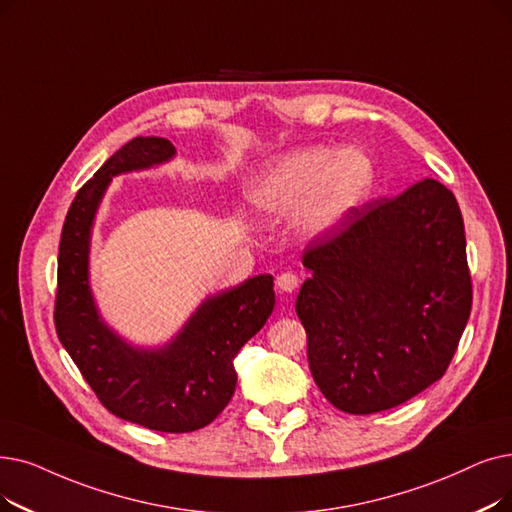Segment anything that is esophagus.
Wrapping results in <instances>:
<instances>
[{
	"mask_svg": "<svg viewBox=\"0 0 512 512\" xmlns=\"http://www.w3.org/2000/svg\"><path fill=\"white\" fill-rule=\"evenodd\" d=\"M276 286L280 288L282 293H295L297 288H299V276L293 274V272H282L276 278Z\"/></svg>",
	"mask_w": 512,
	"mask_h": 512,
	"instance_id": "1",
	"label": "esophagus"
}]
</instances>
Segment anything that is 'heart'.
Returning a JSON list of instances; mask_svg holds the SVG:
<instances>
[{
    "label": "heart",
    "mask_w": 512,
    "mask_h": 512,
    "mask_svg": "<svg viewBox=\"0 0 512 512\" xmlns=\"http://www.w3.org/2000/svg\"><path fill=\"white\" fill-rule=\"evenodd\" d=\"M372 169L360 150L307 148L270 161L247 186L244 198L259 217L293 215L305 240L335 232L358 209L370 190Z\"/></svg>",
    "instance_id": "obj_1"
}]
</instances>
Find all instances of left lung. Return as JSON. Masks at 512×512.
Returning <instances> with one entry per match:
<instances>
[{
	"instance_id": "left-lung-1",
	"label": "left lung",
	"mask_w": 512,
	"mask_h": 512,
	"mask_svg": "<svg viewBox=\"0 0 512 512\" xmlns=\"http://www.w3.org/2000/svg\"><path fill=\"white\" fill-rule=\"evenodd\" d=\"M311 376L349 414L395 408L448 370L473 288L454 194L425 177L355 209L303 253Z\"/></svg>"
}]
</instances>
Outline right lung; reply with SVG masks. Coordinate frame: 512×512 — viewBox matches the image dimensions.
<instances>
[{
	"instance_id": "1",
	"label": "right lung",
	"mask_w": 512,
	"mask_h": 512,
	"mask_svg": "<svg viewBox=\"0 0 512 512\" xmlns=\"http://www.w3.org/2000/svg\"><path fill=\"white\" fill-rule=\"evenodd\" d=\"M165 138H133L75 196L58 249L56 332L106 410L152 431L207 427L236 389L234 358L272 316L274 276L259 274L205 297L175 335L136 345L96 303L90 253L96 215L113 177L157 169L175 157Z\"/></svg>"
}]
</instances>
